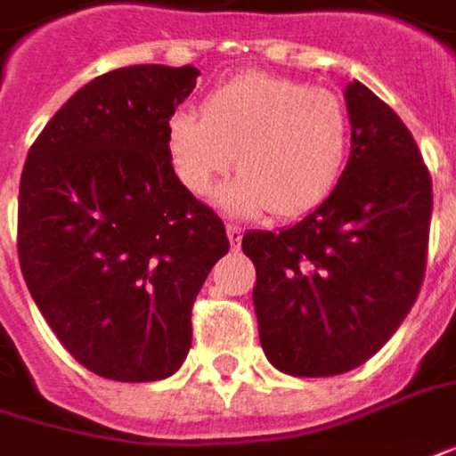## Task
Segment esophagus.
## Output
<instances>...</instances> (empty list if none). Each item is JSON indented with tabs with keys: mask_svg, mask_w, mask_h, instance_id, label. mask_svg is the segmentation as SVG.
<instances>
[{
	"mask_svg": "<svg viewBox=\"0 0 456 456\" xmlns=\"http://www.w3.org/2000/svg\"><path fill=\"white\" fill-rule=\"evenodd\" d=\"M241 227H237V224H227V237H229V244H232V249H240L241 244Z\"/></svg>",
	"mask_w": 456,
	"mask_h": 456,
	"instance_id": "34e87169",
	"label": "esophagus"
}]
</instances>
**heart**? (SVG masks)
Returning a JSON list of instances; mask_svg holds the SVG:
<instances>
[{
	"instance_id": "heart-1",
	"label": "heart",
	"mask_w": 456,
	"mask_h": 456,
	"mask_svg": "<svg viewBox=\"0 0 456 456\" xmlns=\"http://www.w3.org/2000/svg\"><path fill=\"white\" fill-rule=\"evenodd\" d=\"M349 117L334 92L247 72L212 89L202 119L176 111L167 126L169 162L182 187L209 197L232 169L219 202L234 215L269 209L280 219L314 212L337 187L349 154Z\"/></svg>"
}]
</instances>
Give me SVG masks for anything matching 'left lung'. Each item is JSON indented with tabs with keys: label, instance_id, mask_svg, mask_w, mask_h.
<instances>
[{
	"label": "left lung",
	"instance_id": "obj_1",
	"mask_svg": "<svg viewBox=\"0 0 456 456\" xmlns=\"http://www.w3.org/2000/svg\"><path fill=\"white\" fill-rule=\"evenodd\" d=\"M352 151L334 191L294 227L247 232L267 359L292 377L364 364L397 332L427 269L432 176L397 111L345 89Z\"/></svg>",
	"mask_w": 456,
	"mask_h": 456
}]
</instances>
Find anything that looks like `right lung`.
<instances>
[{
	"label": "right lung",
	"instance_id": "add662e5",
	"mask_svg": "<svg viewBox=\"0 0 456 456\" xmlns=\"http://www.w3.org/2000/svg\"><path fill=\"white\" fill-rule=\"evenodd\" d=\"M197 77L189 64L102 74L46 122L21 169L24 281L67 352L114 382L182 367L194 299L229 252L222 219L182 187L167 150Z\"/></svg>",
	"mask_w": 456,
	"mask_h": 456
}]
</instances>
